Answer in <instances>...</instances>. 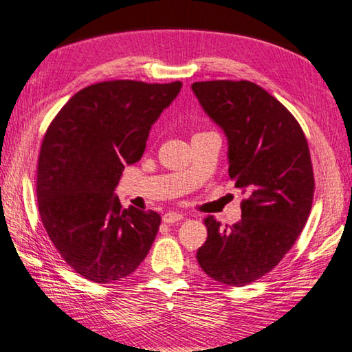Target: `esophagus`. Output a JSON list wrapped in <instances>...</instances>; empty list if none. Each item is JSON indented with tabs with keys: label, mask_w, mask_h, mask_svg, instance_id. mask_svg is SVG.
<instances>
[{
	"label": "esophagus",
	"mask_w": 352,
	"mask_h": 352,
	"mask_svg": "<svg viewBox=\"0 0 352 352\" xmlns=\"http://www.w3.org/2000/svg\"><path fill=\"white\" fill-rule=\"evenodd\" d=\"M180 220H183V214H180V212H166L163 216V222L169 223V225L180 222Z\"/></svg>",
	"instance_id": "1"
}]
</instances>
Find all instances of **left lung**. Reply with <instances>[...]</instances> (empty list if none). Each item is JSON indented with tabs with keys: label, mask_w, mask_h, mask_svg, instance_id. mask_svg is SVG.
<instances>
[{
	"label": "left lung",
	"mask_w": 352,
	"mask_h": 352,
	"mask_svg": "<svg viewBox=\"0 0 352 352\" xmlns=\"http://www.w3.org/2000/svg\"><path fill=\"white\" fill-rule=\"evenodd\" d=\"M192 91L223 129L228 175L245 195L233 226L205 219L197 261L214 281L242 287L275 269L305 228L315 190L311 152L295 116L256 83L195 82Z\"/></svg>",
	"instance_id": "1"
}]
</instances>
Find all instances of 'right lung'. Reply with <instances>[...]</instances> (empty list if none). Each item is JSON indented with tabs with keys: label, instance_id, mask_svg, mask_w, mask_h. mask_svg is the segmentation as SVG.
<instances>
[{
	"label": "right lung",
	"instance_id": "right-lung-1",
	"mask_svg": "<svg viewBox=\"0 0 352 352\" xmlns=\"http://www.w3.org/2000/svg\"><path fill=\"white\" fill-rule=\"evenodd\" d=\"M182 82L107 80L77 91L52 119L37 164V205L62 259L88 281L136 270L162 217L124 208L113 194L124 166L140 162L148 132Z\"/></svg>",
	"mask_w": 352,
	"mask_h": 352
}]
</instances>
